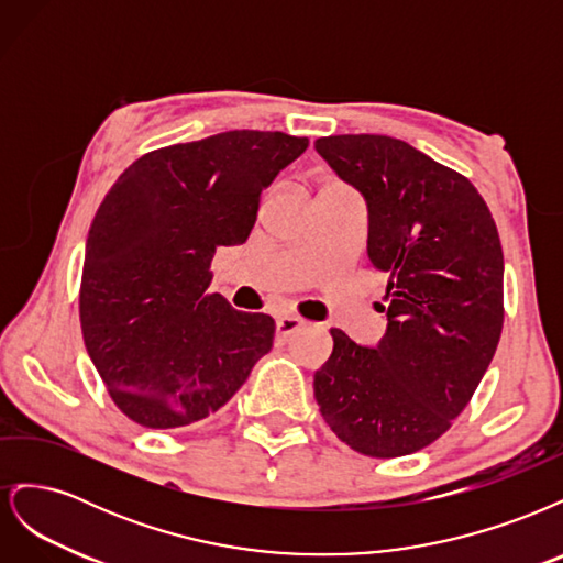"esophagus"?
Returning <instances> with one entry per match:
<instances>
[{
    "label": "esophagus",
    "instance_id": "34e87169",
    "mask_svg": "<svg viewBox=\"0 0 563 563\" xmlns=\"http://www.w3.org/2000/svg\"><path fill=\"white\" fill-rule=\"evenodd\" d=\"M305 327V321L300 317L294 314H284L277 319V338L279 340H288L294 333H298Z\"/></svg>",
    "mask_w": 563,
    "mask_h": 563
}]
</instances>
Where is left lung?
Returning <instances> with one entry per match:
<instances>
[{
  "label": "left lung",
  "instance_id": "1",
  "mask_svg": "<svg viewBox=\"0 0 563 563\" xmlns=\"http://www.w3.org/2000/svg\"><path fill=\"white\" fill-rule=\"evenodd\" d=\"M368 209V261L387 277L376 347L331 329L314 373L329 428L356 453L399 457L430 446L470 404L503 331V246L476 187L399 139L314 143Z\"/></svg>",
  "mask_w": 563,
  "mask_h": 563
}]
</instances>
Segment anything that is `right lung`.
Returning a JSON list of instances; mask_svg holds the SVG:
<instances>
[{"instance_id":"right-lung-1","label":"right lung","mask_w":563,"mask_h":563,"mask_svg":"<svg viewBox=\"0 0 563 563\" xmlns=\"http://www.w3.org/2000/svg\"><path fill=\"white\" fill-rule=\"evenodd\" d=\"M282 131H225L133 162L84 255V345L119 411L150 430L216 413L272 350L275 319L209 294L218 246L249 240L265 187L308 150Z\"/></svg>"}]
</instances>
